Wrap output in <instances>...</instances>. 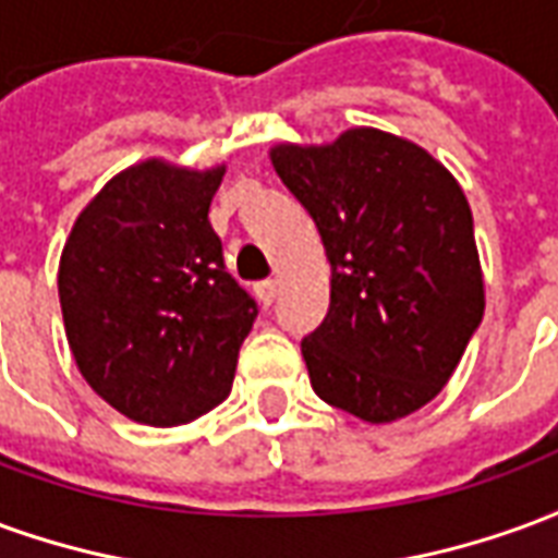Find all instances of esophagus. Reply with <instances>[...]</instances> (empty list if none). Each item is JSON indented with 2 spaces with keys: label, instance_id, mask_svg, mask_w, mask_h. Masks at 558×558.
Returning <instances> with one entry per match:
<instances>
[{
  "label": "esophagus",
  "instance_id": "obj_1",
  "mask_svg": "<svg viewBox=\"0 0 558 558\" xmlns=\"http://www.w3.org/2000/svg\"><path fill=\"white\" fill-rule=\"evenodd\" d=\"M256 299L263 304H271L278 299V280H263V283H256Z\"/></svg>",
  "mask_w": 558,
  "mask_h": 558
}]
</instances>
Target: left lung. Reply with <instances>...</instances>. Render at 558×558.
<instances>
[{
    "label": "left lung",
    "instance_id": "left-lung-1",
    "mask_svg": "<svg viewBox=\"0 0 558 558\" xmlns=\"http://www.w3.org/2000/svg\"><path fill=\"white\" fill-rule=\"evenodd\" d=\"M331 263V304L302 340L319 398L371 424L430 403L484 316L472 211L424 148L376 128L271 148Z\"/></svg>",
    "mask_w": 558,
    "mask_h": 558
}]
</instances>
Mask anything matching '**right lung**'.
<instances>
[{
  "mask_svg": "<svg viewBox=\"0 0 558 558\" xmlns=\"http://www.w3.org/2000/svg\"><path fill=\"white\" fill-rule=\"evenodd\" d=\"M223 167H128L80 211L59 263L83 379L140 424L175 427L230 395L256 302L223 266L208 206Z\"/></svg>",
  "mask_w": 558,
  "mask_h": 558,
  "instance_id": "1",
  "label": "right lung"
}]
</instances>
